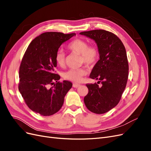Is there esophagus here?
<instances>
[{
	"mask_svg": "<svg viewBox=\"0 0 151 151\" xmlns=\"http://www.w3.org/2000/svg\"><path fill=\"white\" fill-rule=\"evenodd\" d=\"M80 86H81V85H80L79 84H76V83L73 84V87H74V88H78V87H79Z\"/></svg>",
	"mask_w": 151,
	"mask_h": 151,
	"instance_id": "34e87169",
	"label": "esophagus"
}]
</instances>
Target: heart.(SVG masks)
I'll return each instance as SVG.
<instances>
[{
  "label": "heart",
  "mask_w": 151,
  "mask_h": 151,
  "mask_svg": "<svg viewBox=\"0 0 151 151\" xmlns=\"http://www.w3.org/2000/svg\"><path fill=\"white\" fill-rule=\"evenodd\" d=\"M67 48L69 51L81 55V62L88 67H93L99 57L98 48L94 45H88L86 40L81 38L73 40L68 43ZM55 61L58 65L63 67L65 64V55L62 50H58L55 55ZM84 68H71L63 74V78L74 83H79L86 74Z\"/></svg>",
  "instance_id": "obj_1"
}]
</instances>
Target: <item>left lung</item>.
I'll return each mask as SVG.
<instances>
[{
	"label": "left lung",
	"instance_id": "left-lung-1",
	"mask_svg": "<svg viewBox=\"0 0 151 151\" xmlns=\"http://www.w3.org/2000/svg\"><path fill=\"white\" fill-rule=\"evenodd\" d=\"M81 35L94 40L99 51V60L89 77L99 80L86 84L88 94L84 98L89 111L96 114L106 113L118 104L127 85L129 63L125 48L116 35L104 29L83 31Z\"/></svg>",
	"mask_w": 151,
	"mask_h": 151
}]
</instances>
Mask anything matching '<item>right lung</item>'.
<instances>
[{
    "label": "right lung",
    "instance_id": "1",
    "mask_svg": "<svg viewBox=\"0 0 151 151\" xmlns=\"http://www.w3.org/2000/svg\"><path fill=\"white\" fill-rule=\"evenodd\" d=\"M74 35L60 32L41 34L30 43L22 57L18 88L27 106L41 115L50 116L60 110L72 88L70 81H58L60 77L54 68L59 47Z\"/></svg>",
    "mask_w": 151,
    "mask_h": 151
}]
</instances>
